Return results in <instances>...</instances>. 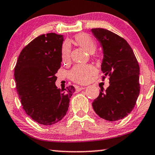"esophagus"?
Wrapping results in <instances>:
<instances>
[{"label": "esophagus", "instance_id": "34e87169", "mask_svg": "<svg viewBox=\"0 0 155 155\" xmlns=\"http://www.w3.org/2000/svg\"><path fill=\"white\" fill-rule=\"evenodd\" d=\"M85 88H86V87H78L77 90H84Z\"/></svg>", "mask_w": 155, "mask_h": 155}]
</instances>
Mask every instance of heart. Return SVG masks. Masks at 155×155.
Wrapping results in <instances>:
<instances>
[{"label":"heart","instance_id":"1","mask_svg":"<svg viewBox=\"0 0 155 155\" xmlns=\"http://www.w3.org/2000/svg\"><path fill=\"white\" fill-rule=\"evenodd\" d=\"M75 41L78 45L85 49L90 54L96 50V43L90 36L86 34H80L75 37ZM71 56V46L66 41L61 48V58L63 62H67ZM96 73V69L91 65H77L71 71V79L78 83L84 84L89 82L91 76Z\"/></svg>","mask_w":155,"mask_h":155}]
</instances>
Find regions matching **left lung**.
<instances>
[{
	"instance_id": "1",
	"label": "left lung",
	"mask_w": 155,
	"mask_h": 155,
	"mask_svg": "<svg viewBox=\"0 0 155 155\" xmlns=\"http://www.w3.org/2000/svg\"><path fill=\"white\" fill-rule=\"evenodd\" d=\"M103 49L101 70L109 77V86L101 89L92 102L95 113L103 119L116 121L132 111L140 94V67L133 51L126 40L111 31L92 29Z\"/></svg>"
}]
</instances>
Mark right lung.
<instances>
[{
  "mask_svg": "<svg viewBox=\"0 0 155 155\" xmlns=\"http://www.w3.org/2000/svg\"><path fill=\"white\" fill-rule=\"evenodd\" d=\"M63 36L40 35L25 46L15 67V80L23 109L35 121L55 124L66 115L73 86L58 89L56 73L61 68Z\"/></svg>",
  "mask_w": 155,
  "mask_h": 155,
  "instance_id": "1",
  "label": "right lung"
}]
</instances>
